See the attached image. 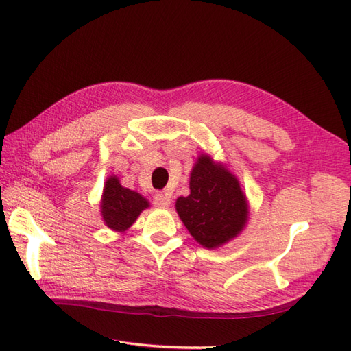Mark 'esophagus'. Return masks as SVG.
<instances>
[{"instance_id":"1","label":"esophagus","mask_w":351,"mask_h":351,"mask_svg":"<svg viewBox=\"0 0 351 351\" xmlns=\"http://www.w3.org/2000/svg\"><path fill=\"white\" fill-rule=\"evenodd\" d=\"M169 204H171V200H169V197L165 196L164 193H156V195L154 196V205H155L156 208L165 209V208L169 206Z\"/></svg>"}]
</instances>
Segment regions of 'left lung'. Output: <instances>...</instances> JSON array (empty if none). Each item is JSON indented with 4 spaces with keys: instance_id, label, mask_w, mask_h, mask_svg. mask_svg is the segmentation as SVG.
Wrapping results in <instances>:
<instances>
[{
    "instance_id": "1",
    "label": "left lung",
    "mask_w": 351,
    "mask_h": 351,
    "mask_svg": "<svg viewBox=\"0 0 351 351\" xmlns=\"http://www.w3.org/2000/svg\"><path fill=\"white\" fill-rule=\"evenodd\" d=\"M176 210L190 234L206 249L237 237L249 218L239 180L209 155L197 158L190 174V195L177 199Z\"/></svg>"
}]
</instances>
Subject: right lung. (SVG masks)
<instances>
[{
	"mask_svg": "<svg viewBox=\"0 0 351 351\" xmlns=\"http://www.w3.org/2000/svg\"><path fill=\"white\" fill-rule=\"evenodd\" d=\"M146 208H149V202L142 195L123 187L117 176L108 177L101 199V215L105 226L112 231L123 232L133 226Z\"/></svg>",
	"mask_w": 351,
	"mask_h": 351,
	"instance_id": "1",
	"label": "right lung"
}]
</instances>
